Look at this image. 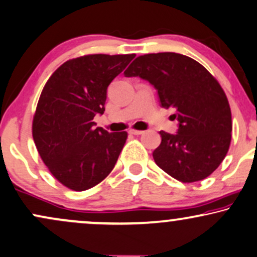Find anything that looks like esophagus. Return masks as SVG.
Listing matches in <instances>:
<instances>
[{
  "instance_id": "1",
  "label": "esophagus",
  "mask_w": 257,
  "mask_h": 257,
  "mask_svg": "<svg viewBox=\"0 0 257 257\" xmlns=\"http://www.w3.org/2000/svg\"><path fill=\"white\" fill-rule=\"evenodd\" d=\"M129 134H132V135H141V134H144V132H142V131H136V129H129Z\"/></svg>"
}]
</instances>
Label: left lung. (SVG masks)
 Listing matches in <instances>:
<instances>
[{"label": "left lung", "instance_id": "8db88e82", "mask_svg": "<svg viewBox=\"0 0 257 257\" xmlns=\"http://www.w3.org/2000/svg\"><path fill=\"white\" fill-rule=\"evenodd\" d=\"M158 91L162 108H174L177 134L160 132L155 164L174 179H205L224 160L231 141V111L218 82L192 58L173 52L138 57L124 71Z\"/></svg>", "mask_w": 257, "mask_h": 257}]
</instances>
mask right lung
I'll return each mask as SVG.
<instances>
[{
    "instance_id": "1",
    "label": "right lung",
    "mask_w": 257,
    "mask_h": 257,
    "mask_svg": "<svg viewBox=\"0 0 257 257\" xmlns=\"http://www.w3.org/2000/svg\"><path fill=\"white\" fill-rule=\"evenodd\" d=\"M135 54H91L67 60L56 70L39 98L33 118L34 144L48 170L64 186L85 191L115 167L125 132L96 126L109 84Z\"/></svg>"
}]
</instances>
